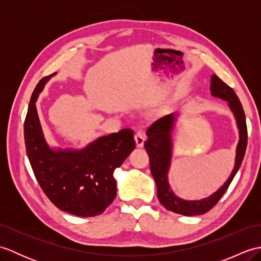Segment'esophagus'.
Here are the masks:
<instances>
[{"label":"esophagus","mask_w":261,"mask_h":261,"mask_svg":"<svg viewBox=\"0 0 261 261\" xmlns=\"http://www.w3.org/2000/svg\"><path fill=\"white\" fill-rule=\"evenodd\" d=\"M135 140H136V143H137V147L142 148L143 143H145V140H146V137L141 131H138L137 134L135 135Z\"/></svg>","instance_id":"1"}]
</instances>
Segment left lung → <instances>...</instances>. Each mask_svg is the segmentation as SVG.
<instances>
[{"label": "left lung", "instance_id": "obj_1", "mask_svg": "<svg viewBox=\"0 0 261 261\" xmlns=\"http://www.w3.org/2000/svg\"><path fill=\"white\" fill-rule=\"evenodd\" d=\"M211 93H212L213 96L220 97L228 102L229 108L232 111V113L234 114V118L237 120L240 138L237 146L233 170H232L228 180L211 196L199 199V201H186V199L176 196L171 191L167 175L170 168L171 147H173L171 146L170 132L175 124L176 115L169 114L163 116V118L154 121L147 130L148 139L145 142V148L149 154V159H150V170L157 185L158 199L168 211L177 214L192 216L208 212L228 190L237 171L240 168L243 157H245L248 142V131L245 111L242 109L239 97L237 96L236 92L229 85H226L215 74L211 76Z\"/></svg>", "mask_w": 261, "mask_h": 261}]
</instances>
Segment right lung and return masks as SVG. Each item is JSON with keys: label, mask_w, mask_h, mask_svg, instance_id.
<instances>
[{"label": "right lung", "mask_w": 261, "mask_h": 261, "mask_svg": "<svg viewBox=\"0 0 261 261\" xmlns=\"http://www.w3.org/2000/svg\"><path fill=\"white\" fill-rule=\"evenodd\" d=\"M55 74L42 79L32 93L24 121L28 158L39 185L54 205L82 218L95 216L115 198L113 173L136 148L134 131L123 129L99 137L79 150H54L43 137L36 101Z\"/></svg>", "instance_id": "add662e5"}]
</instances>
